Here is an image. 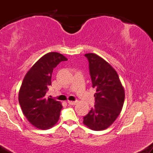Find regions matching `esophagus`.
Returning a JSON list of instances; mask_svg holds the SVG:
<instances>
[{"instance_id":"esophagus-1","label":"esophagus","mask_w":153,"mask_h":153,"mask_svg":"<svg viewBox=\"0 0 153 153\" xmlns=\"http://www.w3.org/2000/svg\"><path fill=\"white\" fill-rule=\"evenodd\" d=\"M68 103H69L70 105H75V104H76V103H77V101H68Z\"/></svg>"}]
</instances>
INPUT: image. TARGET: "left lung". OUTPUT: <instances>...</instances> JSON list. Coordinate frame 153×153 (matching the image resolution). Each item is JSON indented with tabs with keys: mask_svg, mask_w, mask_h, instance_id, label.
I'll return each instance as SVG.
<instances>
[{
	"mask_svg": "<svg viewBox=\"0 0 153 153\" xmlns=\"http://www.w3.org/2000/svg\"><path fill=\"white\" fill-rule=\"evenodd\" d=\"M85 56L89 62L92 87L96 92L94 107L83 117V124L92 130H103L120 114L125 97L124 89L117 71L109 63L94 53Z\"/></svg>",
	"mask_w": 153,
	"mask_h": 153,
	"instance_id": "obj_1",
	"label": "left lung"
}]
</instances>
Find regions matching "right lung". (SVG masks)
Instances as JSON below:
<instances>
[{
  "label": "right lung",
  "mask_w": 153,
  "mask_h": 153,
  "mask_svg": "<svg viewBox=\"0 0 153 153\" xmlns=\"http://www.w3.org/2000/svg\"><path fill=\"white\" fill-rule=\"evenodd\" d=\"M68 59L58 52H49L42 57L27 72L19 93V101L27 120L39 129H48L57 124L62 106L55 99L45 98L52 85L54 68Z\"/></svg>",
  "instance_id": "obj_1"
}]
</instances>
